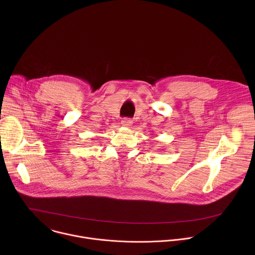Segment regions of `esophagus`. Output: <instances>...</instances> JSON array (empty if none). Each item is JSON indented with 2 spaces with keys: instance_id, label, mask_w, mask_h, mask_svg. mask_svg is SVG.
I'll list each match as a JSON object with an SVG mask.
<instances>
[{
  "instance_id": "34e87169",
  "label": "esophagus",
  "mask_w": 255,
  "mask_h": 255,
  "mask_svg": "<svg viewBox=\"0 0 255 255\" xmlns=\"http://www.w3.org/2000/svg\"><path fill=\"white\" fill-rule=\"evenodd\" d=\"M133 121L132 119H129V118H124L122 121H121V125L123 127H126V128H129L131 125H132Z\"/></svg>"
}]
</instances>
